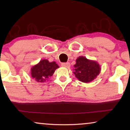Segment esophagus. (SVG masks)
Wrapping results in <instances>:
<instances>
[{
    "label": "esophagus",
    "mask_w": 130,
    "mask_h": 130,
    "mask_svg": "<svg viewBox=\"0 0 130 130\" xmlns=\"http://www.w3.org/2000/svg\"><path fill=\"white\" fill-rule=\"evenodd\" d=\"M61 66L66 68H69L70 67V64L69 63H61Z\"/></svg>",
    "instance_id": "esophagus-1"
}]
</instances>
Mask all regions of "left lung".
Returning a JSON list of instances; mask_svg holds the SVG:
<instances>
[{
  "instance_id": "1",
  "label": "left lung",
  "mask_w": 130,
  "mask_h": 130,
  "mask_svg": "<svg viewBox=\"0 0 130 130\" xmlns=\"http://www.w3.org/2000/svg\"><path fill=\"white\" fill-rule=\"evenodd\" d=\"M73 73L79 81L89 83L97 77L101 68L97 61L89 60L85 57L80 56L74 65Z\"/></svg>"
}]
</instances>
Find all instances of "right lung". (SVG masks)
I'll use <instances>...</instances> for the list:
<instances>
[{
	"label": "right lung",
	"mask_w": 130,
	"mask_h": 130,
	"mask_svg": "<svg viewBox=\"0 0 130 130\" xmlns=\"http://www.w3.org/2000/svg\"><path fill=\"white\" fill-rule=\"evenodd\" d=\"M59 66L55 61L49 62L48 60L42 59L32 67L31 76L38 82L44 83L53 76L55 70Z\"/></svg>",
	"instance_id": "add662e5"
}]
</instances>
